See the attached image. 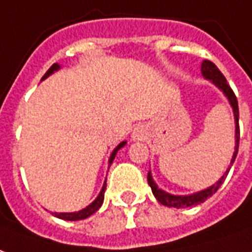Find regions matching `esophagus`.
<instances>
[{
    "label": "esophagus",
    "mask_w": 252,
    "mask_h": 252,
    "mask_svg": "<svg viewBox=\"0 0 252 252\" xmlns=\"http://www.w3.org/2000/svg\"><path fill=\"white\" fill-rule=\"evenodd\" d=\"M146 128L143 126H138L135 129H133V132H132V139L133 140H142V139H145L146 138Z\"/></svg>",
    "instance_id": "obj_1"
}]
</instances>
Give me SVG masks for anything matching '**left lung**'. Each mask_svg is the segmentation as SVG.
Segmentation results:
<instances>
[{
  "label": "left lung",
  "instance_id": "8db88e82",
  "mask_svg": "<svg viewBox=\"0 0 252 252\" xmlns=\"http://www.w3.org/2000/svg\"><path fill=\"white\" fill-rule=\"evenodd\" d=\"M201 74L204 78L210 80L212 83L215 84L218 88H220L225 96L227 97L230 106L233 107V114H234V123H236V146H234V153L232 157V161L229 168L226 169V172L223 174V176L220 178V181L215 185H212L210 188H207L204 190L197 191V193H193V194H188V196H174V194H169L167 191L161 190L157 185L155 184L152 174H148V182L152 188V191L155 194V197L158 200V203H161L162 205H167V207H175V208H186V207H191V205H197L200 203H204L205 200L208 197H211L215 191L220 189V186L223 184L225 178L227 176V172L232 167V164L236 160V156H237V150H239V140H240V126H239V104H237V97L234 95L233 90L229 87L226 78L223 77V74L220 71V68L217 67L212 62L204 61L201 64Z\"/></svg>",
  "mask_w": 252,
  "mask_h": 252
}]
</instances>
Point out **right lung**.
<instances>
[{
    "label": "right lung",
    "instance_id": "add662e5",
    "mask_svg": "<svg viewBox=\"0 0 252 252\" xmlns=\"http://www.w3.org/2000/svg\"><path fill=\"white\" fill-rule=\"evenodd\" d=\"M59 64L58 63H54L51 67L48 68V71L44 74V77H42V80H45L48 76H51L54 71H56V70H59ZM126 145V142H121L117 148L113 150L112 156H110V158H109V165H112L113 160H114V157H116V155H117V152H119L120 149L123 148ZM104 190H106V182L103 184V188H102V190H100V193H99V196H97L96 198H95V201H92L88 207H85L84 210H81V211H77V212H55L54 215L55 217H58V218H61V220H85V218H88V217H91L92 214H95V212L100 208V205L103 204V198H104Z\"/></svg>",
    "mask_w": 252,
    "mask_h": 252
}]
</instances>
